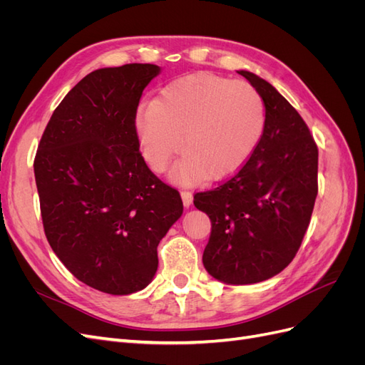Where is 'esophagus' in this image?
Listing matches in <instances>:
<instances>
[{
    "label": "esophagus",
    "mask_w": 365,
    "mask_h": 365,
    "mask_svg": "<svg viewBox=\"0 0 365 365\" xmlns=\"http://www.w3.org/2000/svg\"><path fill=\"white\" fill-rule=\"evenodd\" d=\"M181 197H182V204L184 207H190L193 202V193L189 190H182L181 192Z\"/></svg>",
    "instance_id": "1"
}]
</instances>
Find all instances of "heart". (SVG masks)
Returning <instances> with one entry per match:
<instances>
[{"mask_svg":"<svg viewBox=\"0 0 365 365\" xmlns=\"http://www.w3.org/2000/svg\"><path fill=\"white\" fill-rule=\"evenodd\" d=\"M264 128L267 109L256 88L212 73L172 81L135 115L141 155L152 170L163 172L182 145L170 172L176 182L228 178L252 157Z\"/></svg>","mask_w":365,"mask_h":365,"instance_id":"1","label":"heart"}]
</instances>
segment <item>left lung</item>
<instances>
[{"label": "left lung", "mask_w": 365, "mask_h": 365, "mask_svg": "<svg viewBox=\"0 0 365 365\" xmlns=\"http://www.w3.org/2000/svg\"><path fill=\"white\" fill-rule=\"evenodd\" d=\"M240 76L260 93L267 128L233 178L195 195L212 220L202 254L207 272L228 284H251L282 272L295 257L318 193V149L295 108L254 73Z\"/></svg>", "instance_id": "8db88e82"}]
</instances>
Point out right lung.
<instances>
[{"instance_id":"obj_1","label":"right lung","mask_w":365,"mask_h":365,"mask_svg":"<svg viewBox=\"0 0 365 365\" xmlns=\"http://www.w3.org/2000/svg\"><path fill=\"white\" fill-rule=\"evenodd\" d=\"M160 73L128 63L85 76L54 109L33 164L51 250L106 294L146 288L160 240L182 215L178 190L150 172L135 130L143 90Z\"/></svg>"}]
</instances>
